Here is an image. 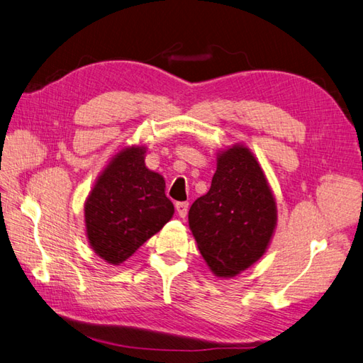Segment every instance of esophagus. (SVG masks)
<instances>
[{
  "instance_id": "esophagus-1",
  "label": "esophagus",
  "mask_w": 363,
  "mask_h": 363,
  "mask_svg": "<svg viewBox=\"0 0 363 363\" xmlns=\"http://www.w3.org/2000/svg\"><path fill=\"white\" fill-rule=\"evenodd\" d=\"M175 209H177L179 215L182 218H184L188 215V209H189V203L188 201H179L175 203Z\"/></svg>"
}]
</instances>
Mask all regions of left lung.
Returning <instances> with one entry per match:
<instances>
[{"label": "left lung", "mask_w": 363, "mask_h": 363, "mask_svg": "<svg viewBox=\"0 0 363 363\" xmlns=\"http://www.w3.org/2000/svg\"><path fill=\"white\" fill-rule=\"evenodd\" d=\"M277 224V204L253 154L244 146L218 155L208 194L189 209V228L217 277L246 270L266 252Z\"/></svg>", "instance_id": "left-lung-1"}]
</instances>
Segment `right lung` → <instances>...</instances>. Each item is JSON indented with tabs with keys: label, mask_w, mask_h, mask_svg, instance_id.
<instances>
[{
	"label": "right lung",
	"mask_w": 363,
	"mask_h": 363,
	"mask_svg": "<svg viewBox=\"0 0 363 363\" xmlns=\"http://www.w3.org/2000/svg\"><path fill=\"white\" fill-rule=\"evenodd\" d=\"M143 154L145 148L117 154L85 203L88 240L114 266L128 259L174 213L163 177L146 168Z\"/></svg>",
	"instance_id": "right-lung-1"
}]
</instances>
